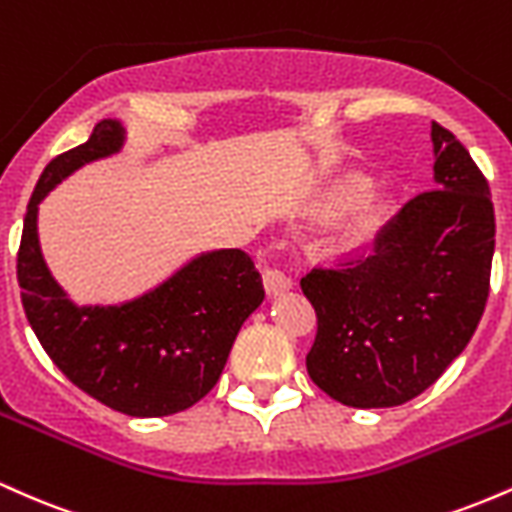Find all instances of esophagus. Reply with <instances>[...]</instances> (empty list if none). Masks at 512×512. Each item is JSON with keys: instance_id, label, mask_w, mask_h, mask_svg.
Returning a JSON list of instances; mask_svg holds the SVG:
<instances>
[{"instance_id": "obj_1", "label": "esophagus", "mask_w": 512, "mask_h": 512, "mask_svg": "<svg viewBox=\"0 0 512 512\" xmlns=\"http://www.w3.org/2000/svg\"><path fill=\"white\" fill-rule=\"evenodd\" d=\"M262 279H264V289H267L269 296H281V293L293 289V279L284 272V269L267 267L264 269Z\"/></svg>"}]
</instances>
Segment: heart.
<instances>
[{"instance_id":"obj_1","label":"heart","mask_w":512,"mask_h":512,"mask_svg":"<svg viewBox=\"0 0 512 512\" xmlns=\"http://www.w3.org/2000/svg\"><path fill=\"white\" fill-rule=\"evenodd\" d=\"M368 190H370V185L366 180L344 182L339 190H334L332 195H327L325 199H322V204H320L322 216H330L332 219V216L344 214L346 209H351L354 204L361 202V199L368 195ZM368 233H370V219H356L344 228V238L349 240V243H361Z\"/></svg>"}]
</instances>
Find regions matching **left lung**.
I'll list each match as a JSON object with an SVG mask.
<instances>
[{
  "label": "left lung",
  "instance_id": "8db88e82",
  "mask_svg": "<svg viewBox=\"0 0 512 512\" xmlns=\"http://www.w3.org/2000/svg\"><path fill=\"white\" fill-rule=\"evenodd\" d=\"M431 142L436 190L404 204L356 260L301 279L317 313L308 375L346 407H397L421 395L484 315L496 245L489 182L438 122Z\"/></svg>",
  "mask_w": 512,
  "mask_h": 512
}]
</instances>
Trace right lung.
Wrapping results in <instances>:
<instances>
[{"mask_svg":"<svg viewBox=\"0 0 512 512\" xmlns=\"http://www.w3.org/2000/svg\"><path fill=\"white\" fill-rule=\"evenodd\" d=\"M125 142L127 129L108 117L45 166L23 219L16 274L23 310L52 363L105 407L154 419L192 407L216 385L264 289L250 257L231 248L199 252L132 301L79 305L67 296L40 250L38 207L62 180L120 154Z\"/></svg>","mask_w":512,"mask_h":512,"instance_id":"add662e5","label":"right lung"}]
</instances>
